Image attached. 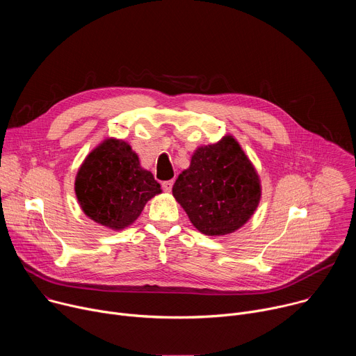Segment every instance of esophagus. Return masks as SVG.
<instances>
[{
    "mask_svg": "<svg viewBox=\"0 0 356 356\" xmlns=\"http://www.w3.org/2000/svg\"><path fill=\"white\" fill-rule=\"evenodd\" d=\"M172 187H173V180H168V181H163V183H162V188H163L166 193L172 191Z\"/></svg>",
    "mask_w": 356,
    "mask_h": 356,
    "instance_id": "obj_1",
    "label": "esophagus"
}]
</instances>
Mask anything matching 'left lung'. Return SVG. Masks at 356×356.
Returning <instances> with one entry per match:
<instances>
[{"label":"left lung","mask_w":356,"mask_h":356,"mask_svg":"<svg viewBox=\"0 0 356 356\" xmlns=\"http://www.w3.org/2000/svg\"><path fill=\"white\" fill-rule=\"evenodd\" d=\"M173 195L193 225L206 235H225L242 227L257 210L261 184L232 136L198 147L173 186Z\"/></svg>","instance_id":"1"}]
</instances>
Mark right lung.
<instances>
[{
	"label": "right lung",
	"mask_w": 356,
	"mask_h": 356,
	"mask_svg": "<svg viewBox=\"0 0 356 356\" xmlns=\"http://www.w3.org/2000/svg\"><path fill=\"white\" fill-rule=\"evenodd\" d=\"M161 193L154 175L142 169L136 154L124 140L107 139L94 149L76 177L83 211L113 229L132 224L146 201Z\"/></svg>",
	"instance_id": "obj_1"
}]
</instances>
